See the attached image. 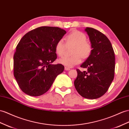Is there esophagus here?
<instances>
[{"label": "esophagus", "instance_id": "34e87169", "mask_svg": "<svg viewBox=\"0 0 129 129\" xmlns=\"http://www.w3.org/2000/svg\"><path fill=\"white\" fill-rule=\"evenodd\" d=\"M70 70V68H67V67H65V70H66V71H69V70Z\"/></svg>", "mask_w": 129, "mask_h": 129}]
</instances>
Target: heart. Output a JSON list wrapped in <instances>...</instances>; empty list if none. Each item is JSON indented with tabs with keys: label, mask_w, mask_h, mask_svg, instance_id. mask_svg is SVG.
I'll return each mask as SVG.
<instances>
[{
	"label": "heart",
	"mask_w": 129,
	"mask_h": 129,
	"mask_svg": "<svg viewBox=\"0 0 129 129\" xmlns=\"http://www.w3.org/2000/svg\"><path fill=\"white\" fill-rule=\"evenodd\" d=\"M65 41L68 45H74L72 50L73 55L70 57L64 56L58 60V62L65 67L72 68L81 61L82 58L86 59L89 57L92 51L91 45L87 41V37L82 32L74 30L65 37ZM65 44L62 40H59L55 46V53L59 56L63 55Z\"/></svg>",
	"instance_id": "heart-1"
}]
</instances>
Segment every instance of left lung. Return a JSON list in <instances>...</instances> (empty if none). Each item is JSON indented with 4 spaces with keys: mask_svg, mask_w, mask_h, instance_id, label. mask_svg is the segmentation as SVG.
<instances>
[{
    "mask_svg": "<svg viewBox=\"0 0 129 129\" xmlns=\"http://www.w3.org/2000/svg\"><path fill=\"white\" fill-rule=\"evenodd\" d=\"M92 47V51L81 68L77 69V77L74 81L76 89L82 97L95 99L104 95L113 80L115 55L110 41L104 34L96 29H85Z\"/></svg>",
    "mask_w": 129,
    "mask_h": 129,
    "instance_id": "left-lung-1",
    "label": "left lung"
}]
</instances>
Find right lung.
<instances>
[{"mask_svg":"<svg viewBox=\"0 0 129 129\" xmlns=\"http://www.w3.org/2000/svg\"><path fill=\"white\" fill-rule=\"evenodd\" d=\"M66 33L58 27H41L21 39L14 56V73L24 93L32 96L45 94L63 72V65L52 62L57 59L55 45Z\"/></svg>","mask_w":129,"mask_h":129,"instance_id":"right-lung-1","label":"right lung"}]
</instances>
